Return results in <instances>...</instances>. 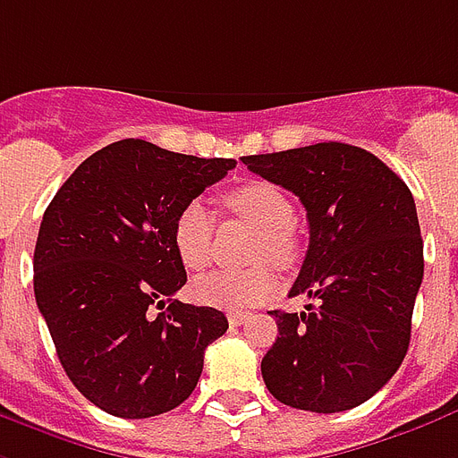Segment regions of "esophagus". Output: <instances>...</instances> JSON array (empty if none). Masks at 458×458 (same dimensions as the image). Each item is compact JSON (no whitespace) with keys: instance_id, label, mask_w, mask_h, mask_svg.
Wrapping results in <instances>:
<instances>
[{"instance_id":"34e87169","label":"esophagus","mask_w":458,"mask_h":458,"mask_svg":"<svg viewBox=\"0 0 458 458\" xmlns=\"http://www.w3.org/2000/svg\"><path fill=\"white\" fill-rule=\"evenodd\" d=\"M247 315H250V313H238V310H233V313H228V323L233 325V327H238V325L245 323Z\"/></svg>"}]
</instances>
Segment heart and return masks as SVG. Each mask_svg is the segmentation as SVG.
Masks as SVG:
<instances>
[{
	"label": "heart",
	"mask_w": 458,
	"mask_h": 458,
	"mask_svg": "<svg viewBox=\"0 0 458 458\" xmlns=\"http://www.w3.org/2000/svg\"><path fill=\"white\" fill-rule=\"evenodd\" d=\"M223 203L240 218L252 223L259 230L255 240L252 259L272 262L274 267L286 269L296 262V238L293 223L296 208L289 194L281 186L255 179L223 196ZM213 230L216 220L208 206L201 201H189L177 213L172 225V245L186 269H203L213 255ZM276 289V276L269 267L257 264L250 269H216L199 276L191 286V293L199 303L225 310L259 306Z\"/></svg>",
	"instance_id": "heart-1"
}]
</instances>
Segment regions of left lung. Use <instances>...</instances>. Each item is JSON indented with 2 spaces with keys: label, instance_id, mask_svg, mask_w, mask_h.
<instances>
[{
  "label": "left lung",
  "instance_id": "1",
  "mask_svg": "<svg viewBox=\"0 0 458 458\" xmlns=\"http://www.w3.org/2000/svg\"><path fill=\"white\" fill-rule=\"evenodd\" d=\"M250 172L289 189L310 242L291 296L306 313L272 310L279 337L262 378L284 405L342 412L384 388L405 359L425 259L412 194L371 152L347 143L247 155Z\"/></svg>",
  "mask_w": 458,
  "mask_h": 458
}]
</instances>
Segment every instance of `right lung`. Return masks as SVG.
<instances>
[{"instance_id":"right-lung-1","label":"right lung","mask_w":458,"mask_h":458,"mask_svg":"<svg viewBox=\"0 0 458 458\" xmlns=\"http://www.w3.org/2000/svg\"><path fill=\"white\" fill-rule=\"evenodd\" d=\"M233 167L125 138L87 157L43 213L36 303L74 388L108 415L140 420L182 405L206 347L228 330L220 310L174 298L186 272L172 225Z\"/></svg>"}]
</instances>
